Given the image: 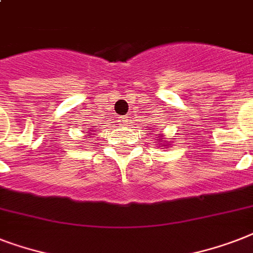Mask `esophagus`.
<instances>
[{"label":"esophagus","instance_id":"obj_1","mask_svg":"<svg viewBox=\"0 0 253 253\" xmlns=\"http://www.w3.org/2000/svg\"><path fill=\"white\" fill-rule=\"evenodd\" d=\"M128 121H130V117H128V115L119 117V122H121V125H122V126H126L127 123H128Z\"/></svg>","mask_w":253,"mask_h":253}]
</instances>
